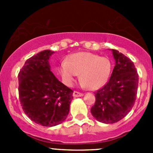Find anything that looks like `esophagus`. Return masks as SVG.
Instances as JSON below:
<instances>
[{
  "instance_id": "esophagus-1",
  "label": "esophagus",
  "mask_w": 153,
  "mask_h": 153,
  "mask_svg": "<svg viewBox=\"0 0 153 153\" xmlns=\"http://www.w3.org/2000/svg\"><path fill=\"white\" fill-rule=\"evenodd\" d=\"M84 95V94L81 93L79 92H77V91H74L73 92V96L77 98V97H82Z\"/></svg>"
}]
</instances>
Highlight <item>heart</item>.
Here are the masks:
<instances>
[{
	"label": "heart",
	"instance_id": "obj_1",
	"mask_svg": "<svg viewBox=\"0 0 153 153\" xmlns=\"http://www.w3.org/2000/svg\"><path fill=\"white\" fill-rule=\"evenodd\" d=\"M110 61L89 52H77L69 55L61 65V73L67 85L73 83L80 74L81 85L95 90L104 86L110 75Z\"/></svg>",
	"mask_w": 153,
	"mask_h": 153
}]
</instances>
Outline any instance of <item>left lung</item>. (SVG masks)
<instances>
[{
    "label": "left lung",
    "instance_id": "1",
    "mask_svg": "<svg viewBox=\"0 0 153 153\" xmlns=\"http://www.w3.org/2000/svg\"><path fill=\"white\" fill-rule=\"evenodd\" d=\"M115 65L109 81L95 92L91 113L97 121L114 124L124 118L136 100L138 75L133 62L118 50L112 49Z\"/></svg>",
    "mask_w": 153,
    "mask_h": 153
}]
</instances>
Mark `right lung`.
I'll return each mask as SVG.
<instances>
[{"instance_id": "1", "label": "right lung", "mask_w": 153, "mask_h": 153, "mask_svg": "<svg viewBox=\"0 0 153 153\" xmlns=\"http://www.w3.org/2000/svg\"><path fill=\"white\" fill-rule=\"evenodd\" d=\"M54 52L44 50L31 57L18 74L19 99L24 113L36 124L54 126L69 112L73 91L58 81L50 70Z\"/></svg>"}]
</instances>
